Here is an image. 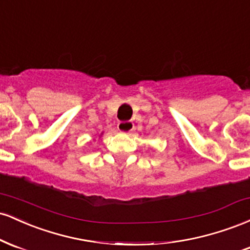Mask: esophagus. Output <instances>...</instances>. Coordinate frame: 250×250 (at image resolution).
Instances as JSON below:
<instances>
[{
  "label": "esophagus",
  "mask_w": 250,
  "mask_h": 250,
  "mask_svg": "<svg viewBox=\"0 0 250 250\" xmlns=\"http://www.w3.org/2000/svg\"><path fill=\"white\" fill-rule=\"evenodd\" d=\"M117 129H119L121 133H130L134 130V123L131 121H125V122H120L117 125Z\"/></svg>",
  "instance_id": "esophagus-1"
}]
</instances>
